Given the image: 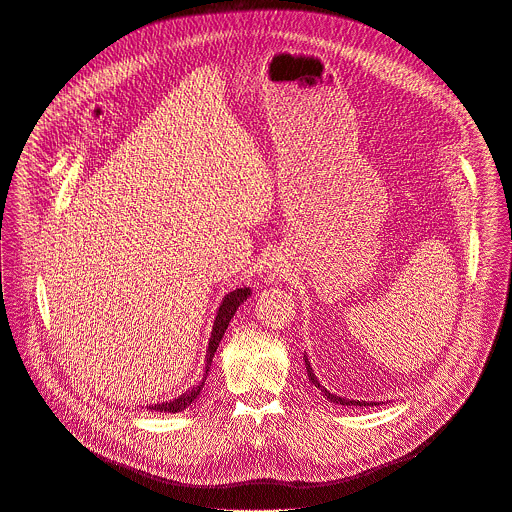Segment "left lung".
Masks as SVG:
<instances>
[{"label": "left lung", "mask_w": 512, "mask_h": 512, "mask_svg": "<svg viewBox=\"0 0 512 512\" xmlns=\"http://www.w3.org/2000/svg\"><path fill=\"white\" fill-rule=\"evenodd\" d=\"M304 365H306V375H309V381H311V385H315L321 393H323V397L325 399H329L331 403H335V405H379V401H359V399H347V397H341V395H337V393H331L325 385H321V381L317 379V375H315V371H313V367H311V361H309V357H306V353H304ZM383 403V401H381Z\"/></svg>", "instance_id": "obj_1"}]
</instances>
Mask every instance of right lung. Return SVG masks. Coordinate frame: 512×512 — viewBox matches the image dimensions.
<instances>
[{"label":"right lung","mask_w":512,"mask_h":512,"mask_svg":"<svg viewBox=\"0 0 512 512\" xmlns=\"http://www.w3.org/2000/svg\"><path fill=\"white\" fill-rule=\"evenodd\" d=\"M250 294H252L250 286H244V288H236V290L228 292V294L222 298V304H220V309H218V313H216V321H214V327H212V335H210V341H208L206 373H203V379H201L195 387L187 389L185 393H181V395L175 397V399H169V401H163V403L147 405V410H151V412H163V414H177V412H183L185 407H189V405L197 399V395H199L201 389H203V383H206V377H208V371H210V367H212L214 355H216V351H218V347H220V341H222V337H224V333H226L230 321L234 319V315H236V311H238V306H240L242 302H246V300L250 298Z\"/></svg>","instance_id":"add662e5"}]
</instances>
